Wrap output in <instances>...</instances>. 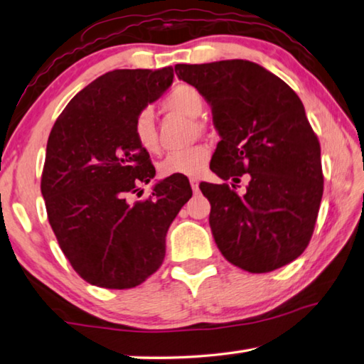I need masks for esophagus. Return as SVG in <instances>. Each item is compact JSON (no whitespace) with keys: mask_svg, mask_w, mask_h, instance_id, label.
Masks as SVG:
<instances>
[{"mask_svg":"<svg viewBox=\"0 0 364 364\" xmlns=\"http://www.w3.org/2000/svg\"><path fill=\"white\" fill-rule=\"evenodd\" d=\"M189 183L194 193H197V191H199V180H197V178H189Z\"/></svg>","mask_w":364,"mask_h":364,"instance_id":"esophagus-1","label":"esophagus"}]
</instances>
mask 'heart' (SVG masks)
Here are the masks:
<instances>
[{
    "label": "heart",
    "mask_w": 364,
    "mask_h": 364,
    "mask_svg": "<svg viewBox=\"0 0 364 364\" xmlns=\"http://www.w3.org/2000/svg\"><path fill=\"white\" fill-rule=\"evenodd\" d=\"M162 107L170 112L188 117H199L204 109V97L194 86L178 85L164 97ZM133 134L138 146L144 152L156 154L159 151V134L156 119L151 109H144L136 115L133 123ZM210 149L205 144H197L188 149L171 152L159 165L162 176H199L210 162Z\"/></svg>",
    "instance_id": "heart-1"
}]
</instances>
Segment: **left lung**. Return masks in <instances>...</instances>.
Here are the masks:
<instances>
[{"label": "left lung", "mask_w": 364, "mask_h": 364, "mask_svg": "<svg viewBox=\"0 0 364 364\" xmlns=\"http://www.w3.org/2000/svg\"><path fill=\"white\" fill-rule=\"evenodd\" d=\"M175 72L212 107L221 141L210 170L235 188L250 175L244 195L226 183H200L220 252L249 273L294 262L315 230L324 181L321 147L300 97L250 60L176 64Z\"/></svg>", "instance_id": "left-lung-1"}]
</instances>
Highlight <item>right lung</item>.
Returning a JSON list of instances; mask_svg holds the SVG:
<instances>
[{
	"label": "right lung",
	"mask_w": 364,
	"mask_h": 364,
	"mask_svg": "<svg viewBox=\"0 0 364 364\" xmlns=\"http://www.w3.org/2000/svg\"><path fill=\"white\" fill-rule=\"evenodd\" d=\"M171 82L173 67L104 73L72 97L49 133L41 175L49 225L93 286L132 289L156 273L171 221L193 196L189 181L168 176L147 200H128L156 176L134 119Z\"/></svg>",
	"instance_id": "1"
}]
</instances>
